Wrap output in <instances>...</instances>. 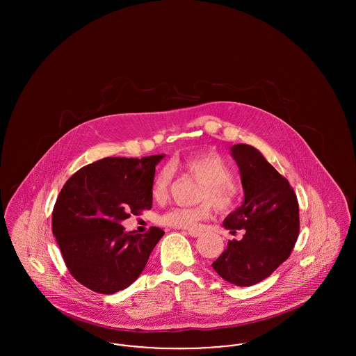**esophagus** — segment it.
<instances>
[{"mask_svg": "<svg viewBox=\"0 0 356 356\" xmlns=\"http://www.w3.org/2000/svg\"><path fill=\"white\" fill-rule=\"evenodd\" d=\"M186 234H188L189 236L192 237H199L202 235V232H200V231H197V229H188V231H186Z\"/></svg>", "mask_w": 356, "mask_h": 356, "instance_id": "1", "label": "esophagus"}]
</instances>
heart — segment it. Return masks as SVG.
<instances>
[{
  "label": "heart",
  "instance_id": "b5f03b06",
  "mask_svg": "<svg viewBox=\"0 0 356 356\" xmlns=\"http://www.w3.org/2000/svg\"><path fill=\"white\" fill-rule=\"evenodd\" d=\"M186 175L195 177L203 186L200 188L197 202L204 203L197 207H175L164 212L159 221L163 225L173 228L195 229L199 222L211 215V201L221 212L231 209L238 199V186L231 177V168L220 154L215 152L192 153L175 165ZM172 173L168 168L159 170L152 181V196L154 200H164L170 191ZM210 201L208 202L207 200Z\"/></svg>",
  "mask_w": 356,
  "mask_h": 356
}]
</instances>
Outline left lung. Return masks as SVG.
Returning <instances> with one entry per match:
<instances>
[{
  "label": "left lung",
  "mask_w": 356,
  "mask_h": 356,
  "mask_svg": "<svg viewBox=\"0 0 356 356\" xmlns=\"http://www.w3.org/2000/svg\"><path fill=\"white\" fill-rule=\"evenodd\" d=\"M231 154L240 170L244 202L222 225L241 240H229L212 263L224 280L250 287L268 277L292 252L299 236V204L287 179L264 156L247 144H236Z\"/></svg>",
  "instance_id": "1"
}]
</instances>
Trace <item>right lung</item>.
<instances>
[{
  "label": "right lung",
  "instance_id": "obj_1",
  "mask_svg": "<svg viewBox=\"0 0 356 356\" xmlns=\"http://www.w3.org/2000/svg\"><path fill=\"white\" fill-rule=\"evenodd\" d=\"M163 157H105L77 170L63 186L51 229L70 275L84 287L115 293L145 268L164 231L127 232L120 222L152 208L154 170Z\"/></svg>",
  "mask_w": 356,
  "mask_h": 356
}]
</instances>
